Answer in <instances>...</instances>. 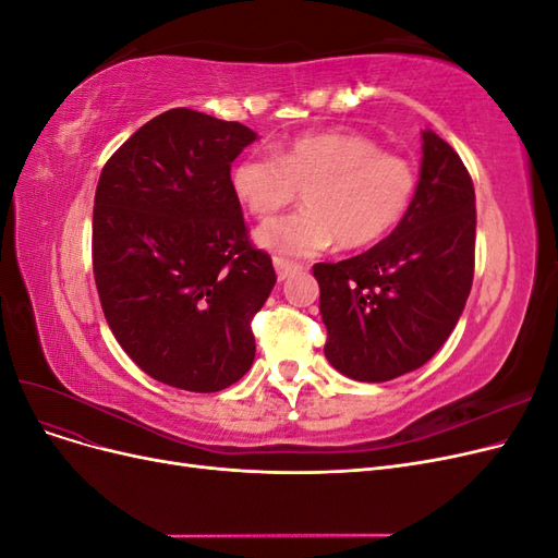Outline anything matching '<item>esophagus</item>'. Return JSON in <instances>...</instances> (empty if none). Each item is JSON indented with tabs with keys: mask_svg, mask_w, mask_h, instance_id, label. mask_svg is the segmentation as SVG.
Listing matches in <instances>:
<instances>
[{
	"mask_svg": "<svg viewBox=\"0 0 558 558\" xmlns=\"http://www.w3.org/2000/svg\"><path fill=\"white\" fill-rule=\"evenodd\" d=\"M275 269H277L279 281H283L289 275L298 272L300 265H298V263H289V260H283V258H275Z\"/></svg>",
	"mask_w": 558,
	"mask_h": 558,
	"instance_id": "obj_1",
	"label": "esophagus"
}]
</instances>
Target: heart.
I'll return each mask as SVG.
<instances>
[{
	"mask_svg": "<svg viewBox=\"0 0 558 558\" xmlns=\"http://www.w3.org/2000/svg\"><path fill=\"white\" fill-rule=\"evenodd\" d=\"M230 189L256 218L289 207L302 191L307 209L256 230L269 253L302 258L335 240L342 248L384 240L412 207L416 172L408 158L379 150L365 134L328 130L300 134L275 156H244L232 167Z\"/></svg>",
	"mask_w": 558,
	"mask_h": 558,
	"instance_id": "heart-1",
	"label": "heart"
}]
</instances>
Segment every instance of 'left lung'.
<instances>
[{"label": "left lung", "mask_w": 558, "mask_h": 558, "mask_svg": "<svg viewBox=\"0 0 558 558\" xmlns=\"http://www.w3.org/2000/svg\"><path fill=\"white\" fill-rule=\"evenodd\" d=\"M410 211L369 251L316 263L326 359L356 381H388L435 356L475 275V185L459 154L424 130Z\"/></svg>", "instance_id": "8db88e82"}]
</instances>
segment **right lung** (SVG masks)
<instances>
[{
    "label": "right lung",
    "instance_id": "add662e5",
    "mask_svg": "<svg viewBox=\"0 0 558 558\" xmlns=\"http://www.w3.org/2000/svg\"><path fill=\"white\" fill-rule=\"evenodd\" d=\"M258 134L193 109L142 125L95 191L93 272L107 324L148 377L193 393L240 381L272 258L248 242L230 165Z\"/></svg>",
    "mask_w": 558,
    "mask_h": 558
}]
</instances>
